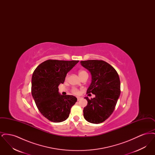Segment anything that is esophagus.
Listing matches in <instances>:
<instances>
[{
  "label": "esophagus",
  "instance_id": "1",
  "mask_svg": "<svg viewBox=\"0 0 155 155\" xmlns=\"http://www.w3.org/2000/svg\"><path fill=\"white\" fill-rule=\"evenodd\" d=\"M81 97H77V101H79L80 100H81Z\"/></svg>",
  "mask_w": 155,
  "mask_h": 155
}]
</instances>
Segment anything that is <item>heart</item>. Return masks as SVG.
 Masks as SVG:
<instances>
[{
    "label": "heart",
    "mask_w": 155,
    "mask_h": 155,
    "mask_svg": "<svg viewBox=\"0 0 155 155\" xmlns=\"http://www.w3.org/2000/svg\"><path fill=\"white\" fill-rule=\"evenodd\" d=\"M88 75L87 74V73L85 71H84V70H80V71H79V72H78V75H79V76H80V77L81 78V77H82L84 75ZM68 75H67L66 78H67V77H68ZM72 92L74 94H75V95H78V94H80V90L78 89L77 88H73L72 89Z\"/></svg>",
    "instance_id": "obj_1"
}]
</instances>
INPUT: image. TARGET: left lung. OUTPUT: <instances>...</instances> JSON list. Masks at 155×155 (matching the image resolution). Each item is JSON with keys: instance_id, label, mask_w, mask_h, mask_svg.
<instances>
[{"instance_id": "left-lung-1", "label": "left lung", "mask_w": 155, "mask_h": 155, "mask_svg": "<svg viewBox=\"0 0 155 155\" xmlns=\"http://www.w3.org/2000/svg\"><path fill=\"white\" fill-rule=\"evenodd\" d=\"M81 65L91 72L92 82L87 94H95L84 108L85 119L89 123L99 124L110 116L120 95V81L116 70L103 60L81 61Z\"/></svg>"}]
</instances>
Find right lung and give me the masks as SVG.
<instances>
[{
	"mask_svg": "<svg viewBox=\"0 0 155 155\" xmlns=\"http://www.w3.org/2000/svg\"><path fill=\"white\" fill-rule=\"evenodd\" d=\"M78 61L49 59L41 63L33 73L32 95L40 113L52 122L66 120L77 101L73 95H59L58 86L64 83L67 73Z\"/></svg>",
	"mask_w": 155,
	"mask_h": 155,
	"instance_id": "1",
	"label": "right lung"
}]
</instances>
